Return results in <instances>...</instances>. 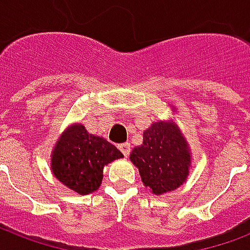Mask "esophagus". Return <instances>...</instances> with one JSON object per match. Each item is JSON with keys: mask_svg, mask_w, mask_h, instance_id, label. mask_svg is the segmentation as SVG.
I'll return each mask as SVG.
<instances>
[{"mask_svg": "<svg viewBox=\"0 0 250 250\" xmlns=\"http://www.w3.org/2000/svg\"><path fill=\"white\" fill-rule=\"evenodd\" d=\"M118 148H119V150L125 154V157L128 156L129 152H131V144H129V143H123V144L119 145Z\"/></svg>", "mask_w": 250, "mask_h": 250, "instance_id": "esophagus-1", "label": "esophagus"}]
</instances>
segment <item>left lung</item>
<instances>
[{
    "label": "left lung",
    "instance_id": "left-lung-1",
    "mask_svg": "<svg viewBox=\"0 0 250 250\" xmlns=\"http://www.w3.org/2000/svg\"><path fill=\"white\" fill-rule=\"evenodd\" d=\"M129 161L139 168L141 182L153 194L175 190L187 182L192 154L172 119L153 122L143 133V144L132 149Z\"/></svg>",
    "mask_w": 250,
    "mask_h": 250
}]
</instances>
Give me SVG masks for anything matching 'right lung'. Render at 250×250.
I'll list each match as a JSON object with an SVG mask.
<instances>
[{
    "label": "right lung",
    "instance_id": "add662e5",
    "mask_svg": "<svg viewBox=\"0 0 250 250\" xmlns=\"http://www.w3.org/2000/svg\"><path fill=\"white\" fill-rule=\"evenodd\" d=\"M50 157L54 178L83 196L100 188L104 167L123 158V154L106 139L94 136L83 125L74 123L58 137Z\"/></svg>",
    "mask_w": 250,
    "mask_h": 250
}]
</instances>
